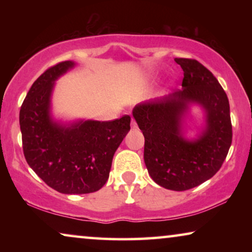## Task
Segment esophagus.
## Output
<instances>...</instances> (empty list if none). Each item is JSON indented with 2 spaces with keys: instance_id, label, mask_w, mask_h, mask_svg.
<instances>
[{
  "instance_id": "esophagus-1",
  "label": "esophagus",
  "mask_w": 252,
  "mask_h": 252,
  "mask_svg": "<svg viewBox=\"0 0 252 252\" xmlns=\"http://www.w3.org/2000/svg\"><path fill=\"white\" fill-rule=\"evenodd\" d=\"M130 126H132V128H136V127H137L135 120H134V119H132V123H130Z\"/></svg>"
}]
</instances>
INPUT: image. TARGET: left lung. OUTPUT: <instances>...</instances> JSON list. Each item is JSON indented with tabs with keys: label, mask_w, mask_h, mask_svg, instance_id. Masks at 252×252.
I'll use <instances>...</instances> for the list:
<instances>
[{
	"label": "left lung",
	"mask_w": 252,
	"mask_h": 252,
	"mask_svg": "<svg viewBox=\"0 0 252 252\" xmlns=\"http://www.w3.org/2000/svg\"><path fill=\"white\" fill-rule=\"evenodd\" d=\"M184 70L182 88L133 109L144 136V163L157 185L188 190L220 170L232 144L227 95L215 75L196 60L175 58ZM191 102L206 112V127L194 140L183 136L184 117Z\"/></svg>",
	"instance_id": "obj_1"
}]
</instances>
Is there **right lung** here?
Segmentation results:
<instances>
[{
    "mask_svg": "<svg viewBox=\"0 0 252 252\" xmlns=\"http://www.w3.org/2000/svg\"><path fill=\"white\" fill-rule=\"evenodd\" d=\"M66 61L34 81L19 112L24 156L31 168L62 194H89L109 179L112 158L130 129V117L112 122L79 120L64 125L50 116L55 81L74 67Z\"/></svg>",
    "mask_w": 252,
    "mask_h": 252,
    "instance_id": "1",
    "label": "right lung"
}]
</instances>
